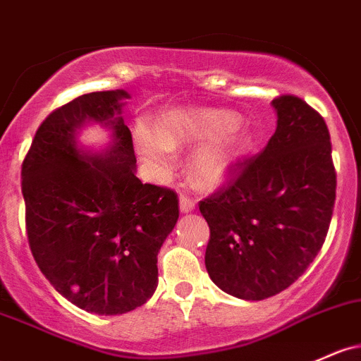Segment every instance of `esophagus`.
Masks as SVG:
<instances>
[{
	"label": "esophagus",
	"mask_w": 361,
	"mask_h": 361,
	"mask_svg": "<svg viewBox=\"0 0 361 361\" xmlns=\"http://www.w3.org/2000/svg\"><path fill=\"white\" fill-rule=\"evenodd\" d=\"M193 209H195V202H193L192 199H188V197L181 195L180 197V211L181 212H192Z\"/></svg>",
	"instance_id": "1"
}]
</instances>
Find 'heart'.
I'll list each match as a JSON object with an SVG mask.
<instances>
[{
  "label": "heart",
  "instance_id": "heart-1",
  "mask_svg": "<svg viewBox=\"0 0 361 361\" xmlns=\"http://www.w3.org/2000/svg\"><path fill=\"white\" fill-rule=\"evenodd\" d=\"M231 111L176 106L157 116L156 126L138 121L133 140L138 154L157 173L168 171L174 149L200 142L188 157V174L200 188H216L250 149V135Z\"/></svg>",
  "mask_w": 361,
  "mask_h": 361
}]
</instances>
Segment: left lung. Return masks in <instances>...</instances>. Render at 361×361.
I'll return each mask as SVG.
<instances>
[{"mask_svg": "<svg viewBox=\"0 0 361 361\" xmlns=\"http://www.w3.org/2000/svg\"><path fill=\"white\" fill-rule=\"evenodd\" d=\"M271 104L277 126L265 149L240 161L228 185L199 204L211 228L209 276L241 300L274 296L307 271L326 240L336 200L324 118L295 96Z\"/></svg>", "mask_w": 361, "mask_h": 361, "instance_id": "left-lung-1", "label": "left lung"}]
</instances>
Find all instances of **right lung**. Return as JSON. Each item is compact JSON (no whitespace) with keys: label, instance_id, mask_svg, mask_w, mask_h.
I'll use <instances>...</instances> for the list:
<instances>
[{"label":"right lung","instance_id":"obj_1","mask_svg":"<svg viewBox=\"0 0 361 361\" xmlns=\"http://www.w3.org/2000/svg\"><path fill=\"white\" fill-rule=\"evenodd\" d=\"M130 94L90 92L49 114L22 164L27 236L59 295L82 310L120 315L157 288V253L176 226L178 197L142 183L132 133L123 121ZM110 132L101 153L78 142L85 124Z\"/></svg>","mask_w":361,"mask_h":361}]
</instances>
